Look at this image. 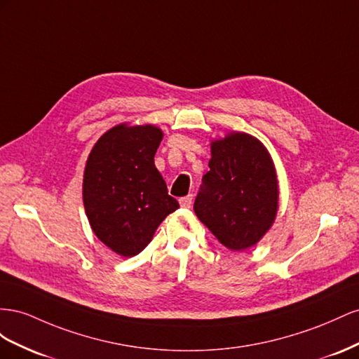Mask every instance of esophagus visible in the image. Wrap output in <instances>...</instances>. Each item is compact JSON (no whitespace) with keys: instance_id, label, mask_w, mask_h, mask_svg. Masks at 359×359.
<instances>
[{"instance_id":"1","label":"esophagus","mask_w":359,"mask_h":359,"mask_svg":"<svg viewBox=\"0 0 359 359\" xmlns=\"http://www.w3.org/2000/svg\"><path fill=\"white\" fill-rule=\"evenodd\" d=\"M179 203H180V206L182 208H191V204H192V196H187V197H182L180 200H179Z\"/></svg>"}]
</instances>
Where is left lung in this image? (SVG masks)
<instances>
[{
    "label": "left lung",
    "mask_w": 359,
    "mask_h": 359,
    "mask_svg": "<svg viewBox=\"0 0 359 359\" xmlns=\"http://www.w3.org/2000/svg\"><path fill=\"white\" fill-rule=\"evenodd\" d=\"M209 168L194 203L196 215L224 247H252L269 230L278 208V183L268 150L239 132L212 142Z\"/></svg>",
    "instance_id": "left-lung-1"
}]
</instances>
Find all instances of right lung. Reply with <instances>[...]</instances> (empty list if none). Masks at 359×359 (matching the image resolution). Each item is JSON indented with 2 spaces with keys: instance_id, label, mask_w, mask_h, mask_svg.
I'll return each instance as SVG.
<instances>
[{
  "instance_id": "1",
  "label": "right lung",
  "mask_w": 359,
  "mask_h": 359,
  "mask_svg": "<svg viewBox=\"0 0 359 359\" xmlns=\"http://www.w3.org/2000/svg\"><path fill=\"white\" fill-rule=\"evenodd\" d=\"M162 132L120 125L91 150L84 172V208L96 236L114 252L134 257L159 224L179 209L155 167Z\"/></svg>"
}]
</instances>
